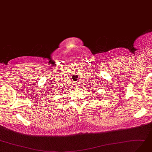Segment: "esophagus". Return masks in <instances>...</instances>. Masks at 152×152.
<instances>
[{"label":"esophagus","mask_w":152,"mask_h":152,"mask_svg":"<svg viewBox=\"0 0 152 152\" xmlns=\"http://www.w3.org/2000/svg\"><path fill=\"white\" fill-rule=\"evenodd\" d=\"M75 85H76V84H75Z\"/></svg>","instance_id":"1"}]
</instances>
